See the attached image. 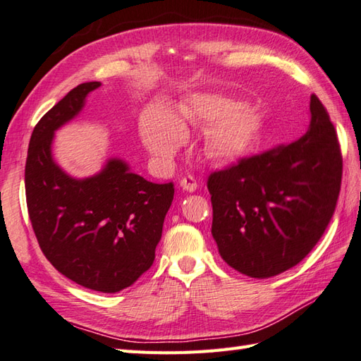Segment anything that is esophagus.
Instances as JSON below:
<instances>
[{
  "mask_svg": "<svg viewBox=\"0 0 361 361\" xmlns=\"http://www.w3.org/2000/svg\"><path fill=\"white\" fill-rule=\"evenodd\" d=\"M180 187H182V190L188 191V193H193V191L197 190L196 179L191 174H188V176H185V178L180 179Z\"/></svg>",
  "mask_w": 361,
  "mask_h": 361,
  "instance_id": "1",
  "label": "esophagus"
}]
</instances>
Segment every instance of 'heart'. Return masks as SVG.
<instances>
[{
    "instance_id": "obj_1",
    "label": "heart",
    "mask_w": 361,
    "mask_h": 361,
    "mask_svg": "<svg viewBox=\"0 0 361 361\" xmlns=\"http://www.w3.org/2000/svg\"><path fill=\"white\" fill-rule=\"evenodd\" d=\"M185 123H212L204 135L208 159L227 162L244 156L258 137L259 122L252 109L222 95H193L173 116L149 109L140 122V137L151 154L170 159L182 140Z\"/></svg>"
}]
</instances>
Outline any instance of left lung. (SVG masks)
Here are the masks:
<instances>
[{
	"instance_id": "left-lung-1",
	"label": "left lung",
	"mask_w": 361,
	"mask_h": 361,
	"mask_svg": "<svg viewBox=\"0 0 361 361\" xmlns=\"http://www.w3.org/2000/svg\"><path fill=\"white\" fill-rule=\"evenodd\" d=\"M341 174L337 133L312 94L302 137L208 178L212 235L222 259L250 278H270L296 266L329 226Z\"/></svg>"
}]
</instances>
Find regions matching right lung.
<instances>
[{"instance_id": "1", "label": "right lung", "mask_w": 361, "mask_h": 361, "mask_svg": "<svg viewBox=\"0 0 361 361\" xmlns=\"http://www.w3.org/2000/svg\"><path fill=\"white\" fill-rule=\"evenodd\" d=\"M100 85H78L42 117L30 135L24 182L32 228L47 261L86 289L116 293L153 266L174 185L148 182L117 157L85 179L55 162L54 133L80 114Z\"/></svg>"}]
</instances>
